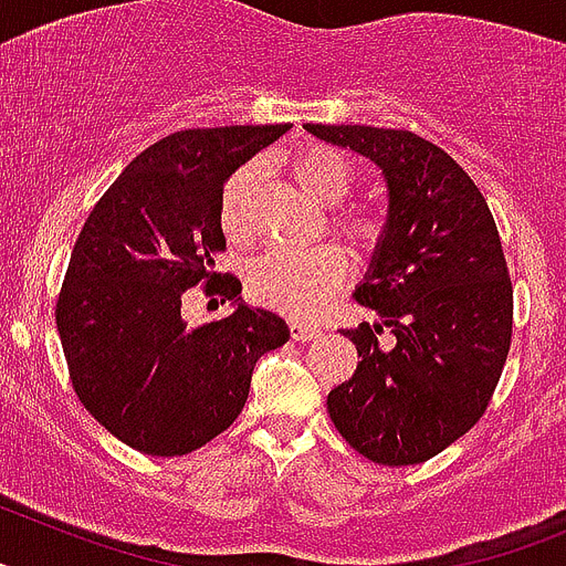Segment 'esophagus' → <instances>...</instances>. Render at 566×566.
<instances>
[{"label":"esophagus","mask_w":566,"mask_h":566,"mask_svg":"<svg viewBox=\"0 0 566 566\" xmlns=\"http://www.w3.org/2000/svg\"><path fill=\"white\" fill-rule=\"evenodd\" d=\"M289 333H292L294 340L306 344V340H315L317 335H321V329L312 324H303V321H292V324H289Z\"/></svg>","instance_id":"1"}]
</instances>
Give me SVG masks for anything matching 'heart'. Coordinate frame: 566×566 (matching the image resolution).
I'll list each match as a JSON object with an SVG mask.
<instances>
[{
  "label": "heart",
  "instance_id": "heart-1",
  "mask_svg": "<svg viewBox=\"0 0 566 566\" xmlns=\"http://www.w3.org/2000/svg\"><path fill=\"white\" fill-rule=\"evenodd\" d=\"M289 172L317 202L335 205L356 185V167L326 147H301L289 156ZM256 167L245 165L231 172L219 193V231L231 245H245L254 233L251 199H254ZM333 228L358 251L376 249L385 222L376 210L344 208L333 213ZM347 277V256L335 245L310 251H272L249 269V294L260 306L289 317H312L321 312L335 289Z\"/></svg>",
  "mask_w": 566,
  "mask_h": 566
}]
</instances>
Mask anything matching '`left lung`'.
Listing matches in <instances>:
<instances>
[{"instance_id": "8db88e82", "label": "left lung", "mask_w": 566, "mask_h": 566, "mask_svg": "<svg viewBox=\"0 0 566 566\" xmlns=\"http://www.w3.org/2000/svg\"><path fill=\"white\" fill-rule=\"evenodd\" d=\"M356 149L387 181L385 233L356 301L373 324L344 329L358 349L329 419L378 465L431 460L483 417L512 344V280L489 205L437 144L408 129L306 124ZM391 329L381 345L377 335Z\"/></svg>"}]
</instances>
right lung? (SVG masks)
<instances>
[{"label": "right lung", "instance_id": "obj_1", "mask_svg": "<svg viewBox=\"0 0 566 566\" xmlns=\"http://www.w3.org/2000/svg\"><path fill=\"white\" fill-rule=\"evenodd\" d=\"M289 124L181 129L135 156L92 208L57 297L74 394L135 451L181 457L231 428L256 358L289 340L286 321L245 306L217 274L219 193ZM237 300L222 322L187 326L188 287Z\"/></svg>", "mask_w": 566, "mask_h": 566}]
</instances>
